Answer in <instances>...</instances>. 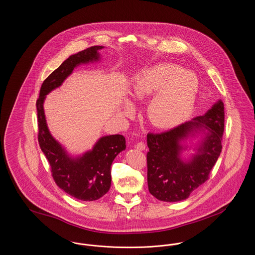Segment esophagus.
<instances>
[{
  "label": "esophagus",
  "instance_id": "esophagus-1",
  "mask_svg": "<svg viewBox=\"0 0 255 255\" xmlns=\"http://www.w3.org/2000/svg\"><path fill=\"white\" fill-rule=\"evenodd\" d=\"M134 148L137 149V150H139V151H143V150L145 149V144H144L143 142H137V143L134 145Z\"/></svg>",
  "mask_w": 255,
  "mask_h": 255
}]
</instances>
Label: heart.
Returning a JSON list of instances; mask_svg holds the SVG:
<instances>
[{
    "instance_id": "heart-1",
    "label": "heart",
    "mask_w": 255,
    "mask_h": 255,
    "mask_svg": "<svg viewBox=\"0 0 255 255\" xmlns=\"http://www.w3.org/2000/svg\"><path fill=\"white\" fill-rule=\"evenodd\" d=\"M198 92L195 73L174 64H159L143 70L133 78L131 94L140 100L154 95L147 108L150 122L169 128L182 121L194 104ZM126 108L130 109L127 103Z\"/></svg>"
}]
</instances>
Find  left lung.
<instances>
[{"label": "left lung", "mask_w": 255, "mask_h": 255, "mask_svg": "<svg viewBox=\"0 0 255 255\" xmlns=\"http://www.w3.org/2000/svg\"><path fill=\"white\" fill-rule=\"evenodd\" d=\"M224 122V103L220 99L205 115L190 122L163 133H148L149 192L162 202H180L207 181L222 151ZM199 136L195 154L183 158V151L192 147L187 140Z\"/></svg>", "instance_id": "left-lung-1"}]
</instances>
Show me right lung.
Returning a JSON list of instances; mask_svg holds the SVG:
<instances>
[{"instance_id": "1", "label": "right lung", "mask_w": 255, "mask_h": 255, "mask_svg": "<svg viewBox=\"0 0 255 255\" xmlns=\"http://www.w3.org/2000/svg\"><path fill=\"white\" fill-rule=\"evenodd\" d=\"M102 49L103 46L91 47L64 61L43 82L36 102L38 141L49 160L53 180L67 194L86 202L98 200L109 191L111 165L115 158L125 150V137L122 134L101 136L91 150L79 156H72L49 132L44 102L46 96L60 87L74 68L100 60L99 50Z\"/></svg>"}]
</instances>
